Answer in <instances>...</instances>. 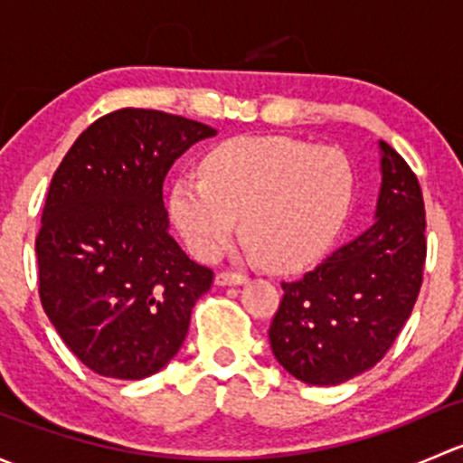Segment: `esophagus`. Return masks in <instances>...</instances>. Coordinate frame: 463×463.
I'll return each mask as SVG.
<instances>
[{
	"instance_id": "1",
	"label": "esophagus",
	"mask_w": 463,
	"mask_h": 463,
	"mask_svg": "<svg viewBox=\"0 0 463 463\" xmlns=\"http://www.w3.org/2000/svg\"><path fill=\"white\" fill-rule=\"evenodd\" d=\"M214 282H217L219 287H231V284H244L246 282V275L235 273V270H222V273H217Z\"/></svg>"
}]
</instances>
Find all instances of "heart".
<instances>
[{
	"instance_id": "heart-1",
	"label": "heart",
	"mask_w": 463,
	"mask_h": 463,
	"mask_svg": "<svg viewBox=\"0 0 463 463\" xmlns=\"http://www.w3.org/2000/svg\"><path fill=\"white\" fill-rule=\"evenodd\" d=\"M354 170L340 149L288 137L219 145L202 175L176 176L170 217L199 260H214L240 231L269 269L296 270L318 260L343 228Z\"/></svg>"
}]
</instances>
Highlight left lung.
<instances>
[{
  "mask_svg": "<svg viewBox=\"0 0 463 463\" xmlns=\"http://www.w3.org/2000/svg\"><path fill=\"white\" fill-rule=\"evenodd\" d=\"M381 147L376 223L322 260L284 296L269 329L279 365L309 385L372 370L412 314L426 264L421 185L394 147Z\"/></svg>",
  "mask_w": 463,
  "mask_h": 463,
  "instance_id": "left-lung-1",
  "label": "left lung"
}]
</instances>
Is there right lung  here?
Listing matches in <instances>:
<instances>
[{"label":"right lung","mask_w":463,"mask_h":463,"mask_svg":"<svg viewBox=\"0 0 463 463\" xmlns=\"http://www.w3.org/2000/svg\"><path fill=\"white\" fill-rule=\"evenodd\" d=\"M210 125L156 109L91 123L51 179L35 237L40 300L78 361L107 378L156 374L184 345L213 270L167 232L163 181Z\"/></svg>","instance_id":"1"}]
</instances>
